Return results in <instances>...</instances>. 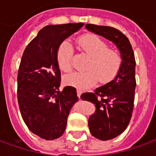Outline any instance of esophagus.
Wrapping results in <instances>:
<instances>
[{
    "label": "esophagus",
    "instance_id": "obj_1",
    "mask_svg": "<svg viewBox=\"0 0 156 156\" xmlns=\"http://www.w3.org/2000/svg\"><path fill=\"white\" fill-rule=\"evenodd\" d=\"M76 92H77V96H78V98H80V95H81V93H82V91H81L80 89L77 88Z\"/></svg>",
    "mask_w": 156,
    "mask_h": 156
}]
</instances>
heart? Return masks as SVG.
Here are the masks:
<instances>
[{
  "label": "heart",
  "instance_id": "1",
  "mask_svg": "<svg viewBox=\"0 0 156 156\" xmlns=\"http://www.w3.org/2000/svg\"><path fill=\"white\" fill-rule=\"evenodd\" d=\"M80 49L92 57L87 71H74L65 75L66 85L83 89L96 83L98 78L102 82H108L118 74L122 63L121 54L109 49V45L100 37L93 35L82 36L78 41ZM73 47L69 41H64L58 47L57 61L60 69L68 72L72 68Z\"/></svg>",
  "mask_w": 156,
  "mask_h": 156
}]
</instances>
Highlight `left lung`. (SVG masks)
Here are the masks:
<instances>
[{
	"label": "left lung",
	"instance_id": "left-lung-1",
	"mask_svg": "<svg viewBox=\"0 0 156 156\" xmlns=\"http://www.w3.org/2000/svg\"><path fill=\"white\" fill-rule=\"evenodd\" d=\"M86 29L115 44L122 58L120 70L109 82L94 92L82 93L80 98L95 105L96 110L89 116L88 126L93 137L109 140L122 133L129 124L133 109L135 58L129 40L121 31L109 26L87 23Z\"/></svg>",
	"mask_w": 156,
	"mask_h": 156
}]
</instances>
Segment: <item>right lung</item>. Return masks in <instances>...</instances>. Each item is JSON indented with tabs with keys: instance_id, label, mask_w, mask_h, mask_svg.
<instances>
[{
	"instance_id": "obj_1",
	"label": "right lung",
	"mask_w": 156,
	"mask_h": 156,
	"mask_svg": "<svg viewBox=\"0 0 156 156\" xmlns=\"http://www.w3.org/2000/svg\"><path fill=\"white\" fill-rule=\"evenodd\" d=\"M83 25L78 23L44 27L23 54L18 74L19 109L28 128L46 140L63 135L69 111L78 101L73 87L59 92L61 72L57 52L64 40Z\"/></svg>"
}]
</instances>
